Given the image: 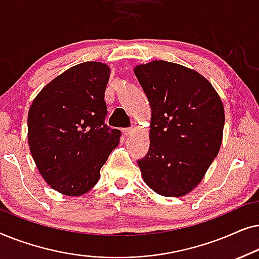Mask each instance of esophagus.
Returning a JSON list of instances; mask_svg holds the SVG:
<instances>
[{
	"label": "esophagus",
	"mask_w": 259,
	"mask_h": 259,
	"mask_svg": "<svg viewBox=\"0 0 259 259\" xmlns=\"http://www.w3.org/2000/svg\"><path fill=\"white\" fill-rule=\"evenodd\" d=\"M132 132H133V128H130V127H127V128L122 130V133H123V136H125V137L130 136V134H132Z\"/></svg>",
	"instance_id": "obj_1"
}]
</instances>
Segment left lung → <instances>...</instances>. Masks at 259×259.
Instances as JSON below:
<instances>
[{"label": "left lung", "mask_w": 259, "mask_h": 259, "mask_svg": "<svg viewBox=\"0 0 259 259\" xmlns=\"http://www.w3.org/2000/svg\"><path fill=\"white\" fill-rule=\"evenodd\" d=\"M134 74L152 109L150 150L138 160L144 182L161 196H185L221 148L223 102L204 76L178 63L155 60Z\"/></svg>", "instance_id": "left-lung-1"}]
</instances>
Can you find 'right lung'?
Returning a JSON list of instances; mask_svg holds the SVG:
<instances>
[{
    "label": "right lung",
    "mask_w": 259,
    "mask_h": 259,
    "mask_svg": "<svg viewBox=\"0 0 259 259\" xmlns=\"http://www.w3.org/2000/svg\"><path fill=\"white\" fill-rule=\"evenodd\" d=\"M109 67L83 62L56 76L28 113V143L42 178L66 196H81L100 179V169L121 132L105 123Z\"/></svg>",
    "instance_id": "1"
}]
</instances>
